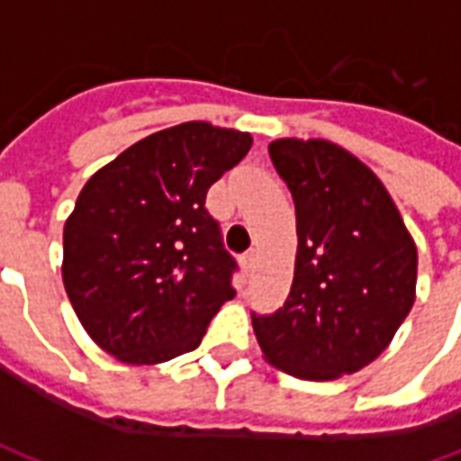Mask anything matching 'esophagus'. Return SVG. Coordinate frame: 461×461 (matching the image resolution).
Segmentation results:
<instances>
[{
    "mask_svg": "<svg viewBox=\"0 0 461 461\" xmlns=\"http://www.w3.org/2000/svg\"><path fill=\"white\" fill-rule=\"evenodd\" d=\"M241 264H244V271H254L257 267V249H249L244 257H241Z\"/></svg>",
    "mask_w": 461,
    "mask_h": 461,
    "instance_id": "1",
    "label": "esophagus"
}]
</instances>
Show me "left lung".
I'll return each instance as SVG.
<instances>
[{"label":"left lung","mask_w":461,"mask_h":461,"mask_svg":"<svg viewBox=\"0 0 461 461\" xmlns=\"http://www.w3.org/2000/svg\"><path fill=\"white\" fill-rule=\"evenodd\" d=\"M296 207V269L284 306L251 313L264 357L301 380L373 363L415 303L417 249L375 172L329 140L269 145Z\"/></svg>","instance_id":"1"}]
</instances>
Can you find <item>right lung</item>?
<instances>
[{
	"instance_id": "obj_1",
	"label": "right lung",
	"mask_w": 461,
	"mask_h": 461,
	"mask_svg": "<svg viewBox=\"0 0 461 461\" xmlns=\"http://www.w3.org/2000/svg\"><path fill=\"white\" fill-rule=\"evenodd\" d=\"M249 148V132L182 122L86 182L64 227V286L105 353L148 366L190 353L234 299L240 267L204 200Z\"/></svg>"
}]
</instances>
